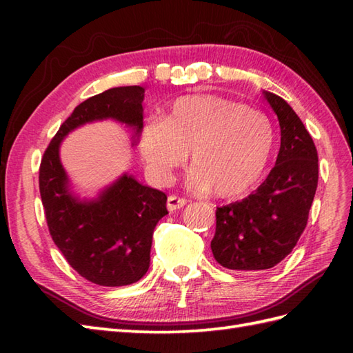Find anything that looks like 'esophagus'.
Instances as JSON below:
<instances>
[{
    "label": "esophagus",
    "mask_w": 353,
    "mask_h": 353,
    "mask_svg": "<svg viewBox=\"0 0 353 353\" xmlns=\"http://www.w3.org/2000/svg\"><path fill=\"white\" fill-rule=\"evenodd\" d=\"M185 205H186V200L183 197L174 196V194L170 196L167 200V208L170 209V211H177V209H182Z\"/></svg>",
    "instance_id": "34e87169"
}]
</instances>
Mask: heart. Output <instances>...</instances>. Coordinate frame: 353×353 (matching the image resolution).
<instances>
[{
    "label": "heart",
    "instance_id": "1",
    "mask_svg": "<svg viewBox=\"0 0 353 353\" xmlns=\"http://www.w3.org/2000/svg\"><path fill=\"white\" fill-rule=\"evenodd\" d=\"M274 138V125L264 112L223 97L190 95L142 125L139 153L150 174L165 181L190 152L192 188L238 197L264 174Z\"/></svg>",
    "mask_w": 353,
    "mask_h": 353
}]
</instances>
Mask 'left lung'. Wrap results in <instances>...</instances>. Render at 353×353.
<instances>
[{
  "mask_svg": "<svg viewBox=\"0 0 353 353\" xmlns=\"http://www.w3.org/2000/svg\"><path fill=\"white\" fill-rule=\"evenodd\" d=\"M281 125L276 165L241 201L216 208L215 261L241 272L272 268L294 249L308 223L319 182L317 148L301 118L279 95L264 91Z\"/></svg>",
  "mask_w": 353,
  "mask_h": 353,
  "instance_id": "left-lung-1",
  "label": "left lung"
}]
</instances>
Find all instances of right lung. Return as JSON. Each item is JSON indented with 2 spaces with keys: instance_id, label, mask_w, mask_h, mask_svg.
<instances>
[{
  "instance_id": "add662e5",
  "label": "right lung",
  "mask_w": 353,
  "mask_h": 353,
  "mask_svg": "<svg viewBox=\"0 0 353 353\" xmlns=\"http://www.w3.org/2000/svg\"><path fill=\"white\" fill-rule=\"evenodd\" d=\"M144 92L141 86H119L80 103L41 161L39 191L52 241L81 277L103 287L130 285L147 273L153 230L168 214L167 196L123 174L97 199L80 200L71 192L59 148L74 129L108 118L132 127L134 145Z\"/></svg>"
}]
</instances>
